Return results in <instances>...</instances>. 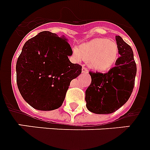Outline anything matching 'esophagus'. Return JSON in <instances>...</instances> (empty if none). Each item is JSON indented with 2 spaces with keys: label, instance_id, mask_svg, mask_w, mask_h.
<instances>
[{
  "label": "esophagus",
  "instance_id": "obj_1",
  "mask_svg": "<svg viewBox=\"0 0 150 150\" xmlns=\"http://www.w3.org/2000/svg\"><path fill=\"white\" fill-rule=\"evenodd\" d=\"M82 73H83V74H87V73H88V70H87V68L84 67H82Z\"/></svg>",
  "mask_w": 150,
  "mask_h": 150
}]
</instances>
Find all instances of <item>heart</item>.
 Segmentation results:
<instances>
[{
  "label": "heart",
  "mask_w": 150,
  "mask_h": 150,
  "mask_svg": "<svg viewBox=\"0 0 150 150\" xmlns=\"http://www.w3.org/2000/svg\"><path fill=\"white\" fill-rule=\"evenodd\" d=\"M118 45L116 42L105 38H97L81 44L78 50L74 49L75 59L81 58L96 71H106L115 63L118 57Z\"/></svg>",
  "instance_id": "1"
}]
</instances>
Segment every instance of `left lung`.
<instances>
[{"label":"left lung","instance_id":"1","mask_svg":"<svg viewBox=\"0 0 150 150\" xmlns=\"http://www.w3.org/2000/svg\"><path fill=\"white\" fill-rule=\"evenodd\" d=\"M120 57L106 74L90 72L91 83L85 92L87 108L95 114H111L129 100L135 85L136 64L133 51L119 35L115 36Z\"/></svg>","mask_w":150,"mask_h":150}]
</instances>
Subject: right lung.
I'll list each match as a JSON object with an SVG mask.
<instances>
[{
	"mask_svg": "<svg viewBox=\"0 0 150 150\" xmlns=\"http://www.w3.org/2000/svg\"><path fill=\"white\" fill-rule=\"evenodd\" d=\"M67 39L44 31L28 39L16 63L17 84L24 100L40 111L60 107L72 80L82 67L72 63Z\"/></svg>",
	"mask_w": 150,
	"mask_h": 150,
	"instance_id": "add662e5",
	"label": "right lung"
}]
</instances>
